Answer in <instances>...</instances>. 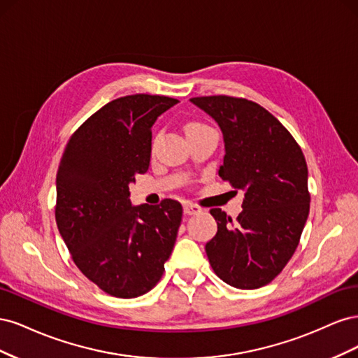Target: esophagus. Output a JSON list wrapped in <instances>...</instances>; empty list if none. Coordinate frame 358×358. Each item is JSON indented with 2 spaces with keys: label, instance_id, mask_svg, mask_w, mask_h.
Instances as JSON below:
<instances>
[{
  "label": "esophagus",
  "instance_id": "esophagus-1",
  "mask_svg": "<svg viewBox=\"0 0 358 358\" xmlns=\"http://www.w3.org/2000/svg\"><path fill=\"white\" fill-rule=\"evenodd\" d=\"M183 212H185V215H196V213L203 212V209L197 204H192V203L187 201V203H183Z\"/></svg>",
  "mask_w": 358,
  "mask_h": 358
}]
</instances>
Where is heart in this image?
<instances>
[{
  "label": "heart",
  "mask_w": 358,
  "mask_h": 358,
  "mask_svg": "<svg viewBox=\"0 0 358 358\" xmlns=\"http://www.w3.org/2000/svg\"><path fill=\"white\" fill-rule=\"evenodd\" d=\"M201 129H213L210 128L209 125H206L203 122H197V121H192V122H188L185 125V131L187 133H192V131H201Z\"/></svg>",
  "instance_id": "1"
}]
</instances>
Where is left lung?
<instances>
[{
    "label": "left lung",
    "instance_id": "8db88e82",
    "mask_svg": "<svg viewBox=\"0 0 358 358\" xmlns=\"http://www.w3.org/2000/svg\"><path fill=\"white\" fill-rule=\"evenodd\" d=\"M222 129L225 157L218 175L243 189L233 221L210 209L218 224L206 243L213 272L241 289L264 287L282 272L300 242L309 215L308 166L296 138L259 104L231 95L194 96Z\"/></svg>",
    "mask_w": 358,
    "mask_h": 358
}]
</instances>
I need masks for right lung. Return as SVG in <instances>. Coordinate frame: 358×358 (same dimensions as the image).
<instances>
[{"label":"right lung","instance_id":"obj_1","mask_svg":"<svg viewBox=\"0 0 358 358\" xmlns=\"http://www.w3.org/2000/svg\"><path fill=\"white\" fill-rule=\"evenodd\" d=\"M179 100L134 94L103 106L67 142L55 220L74 264L106 294L134 299L164 273L182 221L179 201L133 208L129 188L149 169L152 125Z\"/></svg>","mask_w":358,"mask_h":358}]
</instances>
